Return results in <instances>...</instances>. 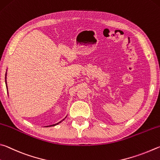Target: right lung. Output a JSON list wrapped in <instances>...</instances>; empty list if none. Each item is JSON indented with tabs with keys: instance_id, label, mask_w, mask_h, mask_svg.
I'll use <instances>...</instances> for the list:
<instances>
[{
	"instance_id": "add662e5",
	"label": "right lung",
	"mask_w": 160,
	"mask_h": 160,
	"mask_svg": "<svg viewBox=\"0 0 160 160\" xmlns=\"http://www.w3.org/2000/svg\"><path fill=\"white\" fill-rule=\"evenodd\" d=\"M6 76H7V72H6V73H5V84H6V88H7V90H8V86H7V81H6ZM65 117V118H66ZM64 118V119H65ZM64 119H63L62 120H61L60 122H59L58 123H57V124H52V125H50V126H47V127H54V126H56V125H58V124H60V123H61L63 121V120H64Z\"/></svg>"
}]
</instances>
